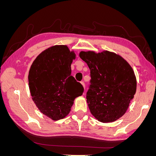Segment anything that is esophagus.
I'll return each instance as SVG.
<instances>
[{
	"label": "esophagus",
	"instance_id": "34e87169",
	"mask_svg": "<svg viewBox=\"0 0 156 156\" xmlns=\"http://www.w3.org/2000/svg\"><path fill=\"white\" fill-rule=\"evenodd\" d=\"M81 84H83V86L84 87V88H85V84H84V81H82V82H81Z\"/></svg>",
	"mask_w": 156,
	"mask_h": 156
}]
</instances>
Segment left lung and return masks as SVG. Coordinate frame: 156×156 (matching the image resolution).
Segmentation results:
<instances>
[{
  "label": "left lung",
  "mask_w": 156,
  "mask_h": 156,
  "mask_svg": "<svg viewBox=\"0 0 156 156\" xmlns=\"http://www.w3.org/2000/svg\"><path fill=\"white\" fill-rule=\"evenodd\" d=\"M79 56L90 70L87 100L92 115L102 122L120 119L136 92L133 69L120 56L109 51H81Z\"/></svg>",
  "instance_id": "obj_1"
}]
</instances>
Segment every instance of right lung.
Here are the masks:
<instances>
[{
	"label": "right lung",
	"instance_id": "1",
	"mask_svg": "<svg viewBox=\"0 0 156 156\" xmlns=\"http://www.w3.org/2000/svg\"><path fill=\"white\" fill-rule=\"evenodd\" d=\"M75 57L67 46L56 45L42 52L30 67L29 84L32 100L53 120L67 116L75 99L84 92L82 84L71 75Z\"/></svg>",
	"mask_w": 156,
	"mask_h": 156
}]
</instances>
